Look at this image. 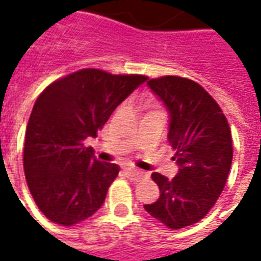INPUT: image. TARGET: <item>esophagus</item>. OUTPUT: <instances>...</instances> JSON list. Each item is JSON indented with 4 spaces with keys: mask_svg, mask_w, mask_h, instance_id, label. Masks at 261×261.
<instances>
[{
    "mask_svg": "<svg viewBox=\"0 0 261 261\" xmlns=\"http://www.w3.org/2000/svg\"><path fill=\"white\" fill-rule=\"evenodd\" d=\"M124 173H125V175H127L130 180H136V181L144 177V173H141L140 170H136V168H131V167L124 168Z\"/></svg>",
    "mask_w": 261,
    "mask_h": 261,
    "instance_id": "esophagus-1",
    "label": "esophagus"
}]
</instances>
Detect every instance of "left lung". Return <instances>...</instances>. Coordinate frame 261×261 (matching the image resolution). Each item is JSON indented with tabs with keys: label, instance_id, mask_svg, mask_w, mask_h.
<instances>
[{
	"label": "left lung",
	"instance_id": "8db88e82",
	"mask_svg": "<svg viewBox=\"0 0 261 261\" xmlns=\"http://www.w3.org/2000/svg\"><path fill=\"white\" fill-rule=\"evenodd\" d=\"M147 86L167 110V138L175 150L178 173L173 180L151 174L160 197L144 208L177 230L200 221L216 204L231 167V133L219 104L197 83L167 75Z\"/></svg>",
	"mask_w": 261,
	"mask_h": 261
}]
</instances>
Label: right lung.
<instances>
[{
    "label": "right lung",
    "instance_id": "right-lung-1",
    "mask_svg": "<svg viewBox=\"0 0 261 261\" xmlns=\"http://www.w3.org/2000/svg\"><path fill=\"white\" fill-rule=\"evenodd\" d=\"M144 75L87 68L49 84L34 104L24 144L28 189L44 216L77 224L100 208L120 167L101 163L86 147Z\"/></svg>",
    "mask_w": 261,
    "mask_h": 261
}]
</instances>
